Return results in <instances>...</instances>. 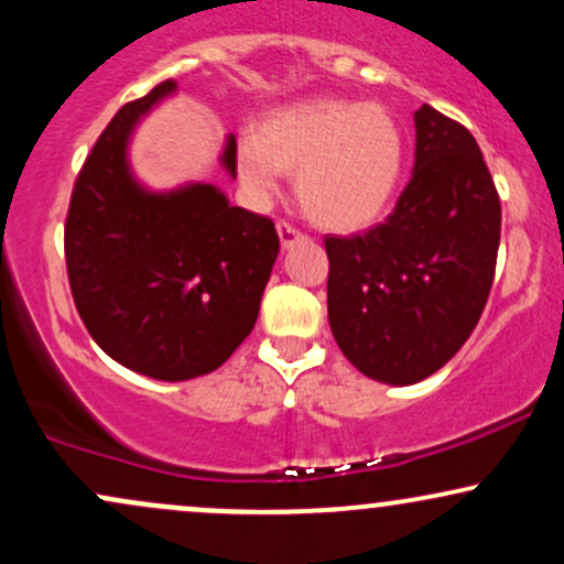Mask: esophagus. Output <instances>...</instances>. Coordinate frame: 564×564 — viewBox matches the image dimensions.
Wrapping results in <instances>:
<instances>
[{"instance_id": "esophagus-1", "label": "esophagus", "mask_w": 564, "mask_h": 564, "mask_svg": "<svg viewBox=\"0 0 564 564\" xmlns=\"http://www.w3.org/2000/svg\"><path fill=\"white\" fill-rule=\"evenodd\" d=\"M275 228H278V238H281V246H283V249H291V246H294V243L304 241L302 232L296 230V228H291L289 223H278Z\"/></svg>"}]
</instances>
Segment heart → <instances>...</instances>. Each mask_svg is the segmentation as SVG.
<instances>
[{"label":"heart","instance_id":"heart-1","mask_svg":"<svg viewBox=\"0 0 564 564\" xmlns=\"http://www.w3.org/2000/svg\"><path fill=\"white\" fill-rule=\"evenodd\" d=\"M238 174L270 196L278 172L294 174L307 219L323 230L371 228L390 209L403 177L405 140L381 102L313 97L264 113L238 142Z\"/></svg>","mask_w":564,"mask_h":564}]
</instances>
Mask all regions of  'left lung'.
I'll use <instances>...</instances> for the list:
<instances>
[{"label":"left lung","mask_w":564,"mask_h":564,"mask_svg":"<svg viewBox=\"0 0 564 564\" xmlns=\"http://www.w3.org/2000/svg\"><path fill=\"white\" fill-rule=\"evenodd\" d=\"M416 164L387 223L326 238L328 323L345 358L416 384L462 349L494 286L501 204L469 129L422 106Z\"/></svg>","instance_id":"1"}]
</instances>
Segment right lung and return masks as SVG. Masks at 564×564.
Wrapping results in <instances>:
<instances>
[{"label":"right lung","mask_w":564,"mask_h":564,"mask_svg":"<svg viewBox=\"0 0 564 564\" xmlns=\"http://www.w3.org/2000/svg\"><path fill=\"white\" fill-rule=\"evenodd\" d=\"M161 82L127 102L95 142L70 196L66 264L84 326L116 364L159 381L217 371L251 334L281 249L273 219L230 206L212 183L151 191L129 142L161 100ZM223 170L236 180V138Z\"/></svg>","instance_id":"add662e5"}]
</instances>
